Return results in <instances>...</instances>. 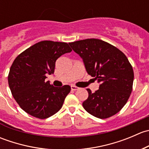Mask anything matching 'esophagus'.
I'll use <instances>...</instances> for the list:
<instances>
[{
  "label": "esophagus",
  "mask_w": 149,
  "mask_h": 149,
  "mask_svg": "<svg viewBox=\"0 0 149 149\" xmlns=\"http://www.w3.org/2000/svg\"><path fill=\"white\" fill-rule=\"evenodd\" d=\"M70 88H71V89L73 90V91H76V90H77L78 88H79L77 86H74V85L70 86Z\"/></svg>",
  "instance_id": "esophagus-1"
}]
</instances>
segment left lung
<instances>
[{
    "mask_svg": "<svg viewBox=\"0 0 149 149\" xmlns=\"http://www.w3.org/2000/svg\"><path fill=\"white\" fill-rule=\"evenodd\" d=\"M68 44L83 60L88 74L100 84L94 93L86 89L88 97L82 104L85 110L100 119L118 113L130 97L134 79L127 57L115 46L98 39Z\"/></svg>",
    "mask_w": 149,
    "mask_h": 149,
    "instance_id": "8db88e82",
    "label": "left lung"
}]
</instances>
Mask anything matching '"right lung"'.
Returning <instances> with one entry per match:
<instances>
[{
	"label": "right lung",
	"mask_w": 149,
	"mask_h": 149,
	"mask_svg": "<svg viewBox=\"0 0 149 149\" xmlns=\"http://www.w3.org/2000/svg\"><path fill=\"white\" fill-rule=\"evenodd\" d=\"M71 51L67 43L45 40L16 57L10 68L8 85L13 98L26 113L45 119L61 109L70 86H53L45 79L54 73L57 59Z\"/></svg>",
	"instance_id": "obj_1"
}]
</instances>
